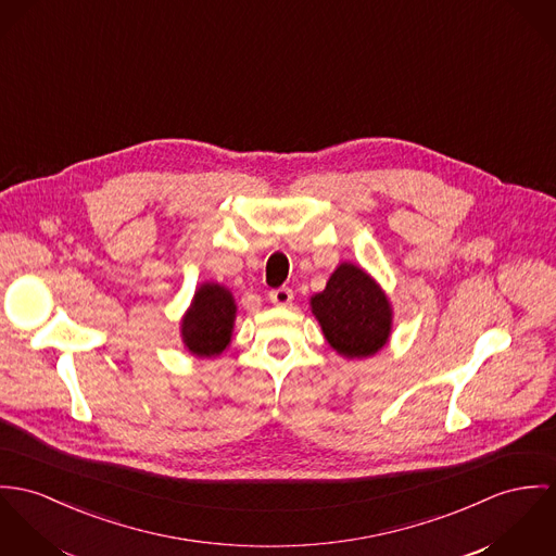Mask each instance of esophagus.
Instances as JSON below:
<instances>
[{
    "mask_svg": "<svg viewBox=\"0 0 556 556\" xmlns=\"http://www.w3.org/2000/svg\"><path fill=\"white\" fill-rule=\"evenodd\" d=\"M292 299H294V294H292V290L286 288V286L268 292V301H270L273 305H277V307H288V305L292 303Z\"/></svg>",
    "mask_w": 556,
    "mask_h": 556,
    "instance_id": "34e87169",
    "label": "esophagus"
}]
</instances>
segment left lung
Returning a JSON list of instances; mask_svg holds the SVG:
<instances>
[{
    "label": "left lung",
    "mask_w": 556,
    "mask_h": 556,
    "mask_svg": "<svg viewBox=\"0 0 556 556\" xmlns=\"http://www.w3.org/2000/svg\"><path fill=\"white\" fill-rule=\"evenodd\" d=\"M311 311L326 341L345 358H367L390 339L392 307L363 268L343 262L324 292L311 296Z\"/></svg>",
    "instance_id": "left-lung-1"
}]
</instances>
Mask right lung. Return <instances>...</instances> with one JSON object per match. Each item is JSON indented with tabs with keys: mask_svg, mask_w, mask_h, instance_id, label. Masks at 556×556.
<instances>
[{
	"mask_svg": "<svg viewBox=\"0 0 556 556\" xmlns=\"http://www.w3.org/2000/svg\"><path fill=\"white\" fill-rule=\"evenodd\" d=\"M237 303L219 283H202L181 319V337L193 356H219L232 341Z\"/></svg>",
	"mask_w": 556,
	"mask_h": 556,
	"instance_id": "right-lung-1",
	"label": "right lung"
}]
</instances>
